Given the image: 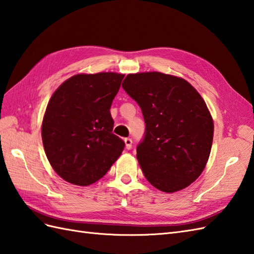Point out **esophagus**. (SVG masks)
<instances>
[{"label":"esophagus","mask_w":254,"mask_h":254,"mask_svg":"<svg viewBox=\"0 0 254 254\" xmlns=\"http://www.w3.org/2000/svg\"><path fill=\"white\" fill-rule=\"evenodd\" d=\"M125 142H126V148L127 149H131L132 148V139L129 138V137H127V138H125Z\"/></svg>","instance_id":"esophagus-1"}]
</instances>
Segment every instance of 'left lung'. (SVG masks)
<instances>
[{
  "instance_id": "left-lung-1",
  "label": "left lung",
  "mask_w": 254,
  "mask_h": 254,
  "mask_svg": "<svg viewBox=\"0 0 254 254\" xmlns=\"http://www.w3.org/2000/svg\"><path fill=\"white\" fill-rule=\"evenodd\" d=\"M122 88L144 116L136 157L147 180L167 193L190 186L204 171L213 138L203 97L183 78L159 71L128 74Z\"/></svg>"
}]
</instances>
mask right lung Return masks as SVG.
Returning a JSON list of instances; mask_svg holds the SVG:
<instances>
[{"label":"right lung","mask_w":254,"mask_h":254,"mask_svg":"<svg viewBox=\"0 0 254 254\" xmlns=\"http://www.w3.org/2000/svg\"><path fill=\"white\" fill-rule=\"evenodd\" d=\"M125 75L78 74L51 96L42 125L49 163L61 178L76 186L101 179L118 159L125 141L113 133L110 106Z\"/></svg>","instance_id":"right-lung-1"}]
</instances>
